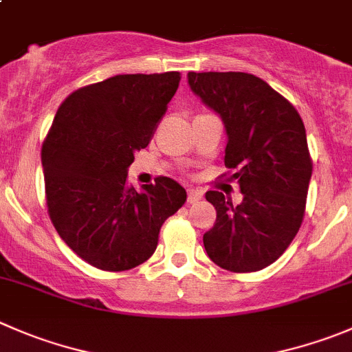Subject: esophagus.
I'll return each instance as SVG.
<instances>
[{
  "label": "esophagus",
  "instance_id": "34e87169",
  "mask_svg": "<svg viewBox=\"0 0 352 352\" xmlns=\"http://www.w3.org/2000/svg\"><path fill=\"white\" fill-rule=\"evenodd\" d=\"M201 197H203V192H201L199 189H196V187H189V189H187V201H189V203H197Z\"/></svg>",
  "mask_w": 352,
  "mask_h": 352
}]
</instances>
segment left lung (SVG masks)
<instances>
[{"label": "left lung", "instance_id": "left-lung-1", "mask_svg": "<svg viewBox=\"0 0 352 352\" xmlns=\"http://www.w3.org/2000/svg\"><path fill=\"white\" fill-rule=\"evenodd\" d=\"M189 87L227 132L225 166L237 168L242 201L232 204L218 190L206 201L217 210L213 228L203 235L211 261L245 274L284 254L302 223L311 180L305 124L284 96L244 72H189Z\"/></svg>", "mask_w": 352, "mask_h": 352}]
</instances>
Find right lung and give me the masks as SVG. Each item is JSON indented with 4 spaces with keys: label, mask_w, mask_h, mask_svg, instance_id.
<instances>
[{
    "label": "right lung",
    "mask_w": 352,
    "mask_h": 352,
    "mask_svg": "<svg viewBox=\"0 0 352 352\" xmlns=\"http://www.w3.org/2000/svg\"><path fill=\"white\" fill-rule=\"evenodd\" d=\"M179 72L115 75L72 93L43 144L47 213L84 261L124 272L151 258L163 221L186 203L179 182L127 184L134 153L149 144Z\"/></svg>",
    "instance_id": "right-lung-1"
}]
</instances>
